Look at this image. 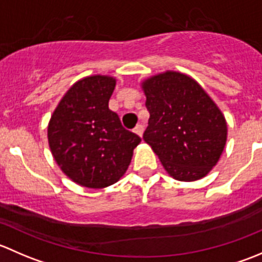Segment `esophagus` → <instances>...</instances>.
Instances as JSON below:
<instances>
[{
    "instance_id": "34e87169",
    "label": "esophagus",
    "mask_w": 262,
    "mask_h": 262,
    "mask_svg": "<svg viewBox=\"0 0 262 262\" xmlns=\"http://www.w3.org/2000/svg\"><path fill=\"white\" fill-rule=\"evenodd\" d=\"M143 130H144V126L142 125V124H137V126L134 128V133L138 134L139 137H142V134H143Z\"/></svg>"
}]
</instances>
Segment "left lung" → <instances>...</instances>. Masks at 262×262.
<instances>
[{
  "label": "left lung",
  "mask_w": 262,
  "mask_h": 262,
  "mask_svg": "<svg viewBox=\"0 0 262 262\" xmlns=\"http://www.w3.org/2000/svg\"><path fill=\"white\" fill-rule=\"evenodd\" d=\"M149 112L143 134L165 170L179 181L209 173L227 141V123L219 107L196 81L167 71L142 83Z\"/></svg>",
  "instance_id": "8db88e82"
}]
</instances>
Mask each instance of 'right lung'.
<instances>
[{
  "label": "right lung",
  "mask_w": 262,
  "mask_h": 262,
  "mask_svg": "<svg viewBox=\"0 0 262 262\" xmlns=\"http://www.w3.org/2000/svg\"><path fill=\"white\" fill-rule=\"evenodd\" d=\"M115 78L90 76L77 81L55 107L48 142L60 170L76 184L102 189L128 170L133 149L141 143L109 109Z\"/></svg>",
  "instance_id": "add662e5"
}]
</instances>
